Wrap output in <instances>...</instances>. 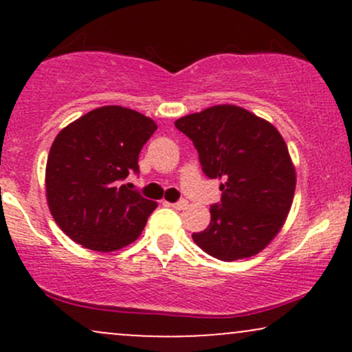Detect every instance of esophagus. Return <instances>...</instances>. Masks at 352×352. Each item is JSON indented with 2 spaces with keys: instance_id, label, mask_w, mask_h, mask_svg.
Instances as JSON below:
<instances>
[{
  "instance_id": "obj_1",
  "label": "esophagus",
  "mask_w": 352,
  "mask_h": 352,
  "mask_svg": "<svg viewBox=\"0 0 352 352\" xmlns=\"http://www.w3.org/2000/svg\"><path fill=\"white\" fill-rule=\"evenodd\" d=\"M170 207H173L175 210H184V208L188 207V201L185 199H182L179 201H175V204H170Z\"/></svg>"
}]
</instances>
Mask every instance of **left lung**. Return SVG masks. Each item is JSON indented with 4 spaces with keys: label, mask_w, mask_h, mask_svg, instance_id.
<instances>
[{
    "label": "left lung",
    "mask_w": 352,
    "mask_h": 352,
    "mask_svg": "<svg viewBox=\"0 0 352 352\" xmlns=\"http://www.w3.org/2000/svg\"><path fill=\"white\" fill-rule=\"evenodd\" d=\"M175 127L195 145L205 175L223 180L220 204L210 207V225L193 233V241L223 261L260 253L285 223L296 187L280 132L230 104L182 117Z\"/></svg>",
    "instance_id": "8db88e82"
}]
</instances>
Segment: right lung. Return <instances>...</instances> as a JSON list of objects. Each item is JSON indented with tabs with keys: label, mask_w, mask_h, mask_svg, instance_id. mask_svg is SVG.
Instances as JSON below:
<instances>
[{
	"label": "right lung",
	"mask_w": 352,
	"mask_h": 352,
	"mask_svg": "<svg viewBox=\"0 0 352 352\" xmlns=\"http://www.w3.org/2000/svg\"><path fill=\"white\" fill-rule=\"evenodd\" d=\"M157 125L140 112L104 106L64 127L51 145L46 197L51 215L76 243L114 252L137 240L155 210L131 184Z\"/></svg>",
	"instance_id": "right-lung-1"
}]
</instances>
